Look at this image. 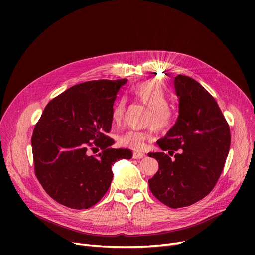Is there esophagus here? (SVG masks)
I'll return each instance as SVG.
<instances>
[{"label": "esophagus", "instance_id": "1", "mask_svg": "<svg viewBox=\"0 0 255 255\" xmlns=\"http://www.w3.org/2000/svg\"><path fill=\"white\" fill-rule=\"evenodd\" d=\"M144 156H145V154L140 153V152H134V153H133V158H134V159H141Z\"/></svg>", "mask_w": 255, "mask_h": 255}]
</instances>
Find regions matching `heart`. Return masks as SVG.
<instances>
[{"instance_id":"obj_1","label":"heart","mask_w":255,"mask_h":255,"mask_svg":"<svg viewBox=\"0 0 255 255\" xmlns=\"http://www.w3.org/2000/svg\"><path fill=\"white\" fill-rule=\"evenodd\" d=\"M131 97L149 107L146 123L153 125L158 131H165L170 128L176 120V109L173 104L166 100V92L159 83L154 80L142 82L133 86L130 91ZM127 109V98L120 97L113 105L111 120L114 126H118L125 116ZM153 135L150 130L137 131L127 130L118 136V143L124 148L140 151L145 142L152 140Z\"/></svg>"}]
</instances>
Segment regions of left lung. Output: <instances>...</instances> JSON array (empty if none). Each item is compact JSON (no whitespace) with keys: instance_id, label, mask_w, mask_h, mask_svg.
Instances as JSON below:
<instances>
[{"instance_id":"1","label":"left lung","mask_w":255,"mask_h":255,"mask_svg":"<svg viewBox=\"0 0 255 255\" xmlns=\"http://www.w3.org/2000/svg\"><path fill=\"white\" fill-rule=\"evenodd\" d=\"M179 117L162 152L149 153L159 163L149 180L153 195L169 208L188 207L207 196L223 170L231 145L230 126L211 94L193 78L175 77Z\"/></svg>"}]
</instances>
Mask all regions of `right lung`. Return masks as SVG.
<instances>
[{
  "label": "right lung",
  "mask_w": 255,
  "mask_h": 255,
  "mask_svg": "<svg viewBox=\"0 0 255 255\" xmlns=\"http://www.w3.org/2000/svg\"><path fill=\"white\" fill-rule=\"evenodd\" d=\"M126 79H99L75 85L51 99L35 125L32 150L35 175L45 192L71 209H89L109 190L112 165L130 159L113 149L111 113ZM96 147L102 152L91 155Z\"/></svg>",
  "instance_id": "add662e5"
}]
</instances>
